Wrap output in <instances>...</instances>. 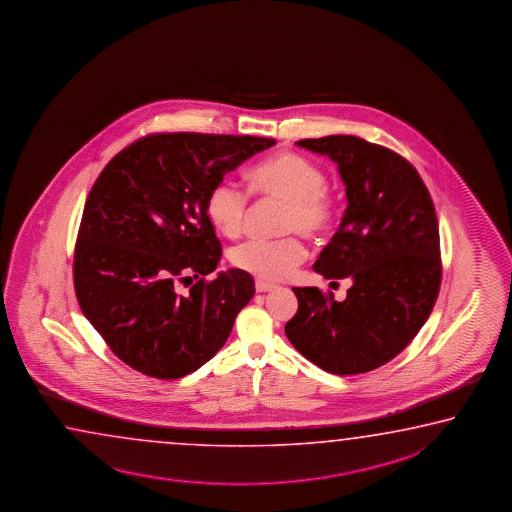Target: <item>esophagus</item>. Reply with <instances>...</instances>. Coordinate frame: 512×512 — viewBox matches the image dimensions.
Wrapping results in <instances>:
<instances>
[{"mask_svg": "<svg viewBox=\"0 0 512 512\" xmlns=\"http://www.w3.org/2000/svg\"><path fill=\"white\" fill-rule=\"evenodd\" d=\"M276 288V285H272V283H265V281H261V279H258L256 281V292H270V290H274Z\"/></svg>", "mask_w": 512, "mask_h": 512, "instance_id": "esophagus-1", "label": "esophagus"}]
</instances>
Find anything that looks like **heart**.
I'll use <instances>...</instances> for the list:
<instances>
[{"label":"heart","instance_id":"1","mask_svg":"<svg viewBox=\"0 0 512 512\" xmlns=\"http://www.w3.org/2000/svg\"><path fill=\"white\" fill-rule=\"evenodd\" d=\"M252 193L285 200L283 231H297L308 238L330 233L338 215V200L326 186V175L310 159L299 154H278L252 166L249 172ZM249 208V193L229 179L218 181L206 197V215L218 233L236 238L242 233L243 218ZM306 247L297 234L278 240H249L231 251L236 269L249 272L261 281H279L303 263Z\"/></svg>","mask_w":512,"mask_h":512}]
</instances>
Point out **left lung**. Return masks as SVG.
<instances>
[{"instance_id": "obj_1", "label": "left lung", "mask_w": 512, "mask_h": 512, "mask_svg": "<svg viewBox=\"0 0 512 512\" xmlns=\"http://www.w3.org/2000/svg\"><path fill=\"white\" fill-rule=\"evenodd\" d=\"M295 145L330 157L346 184L344 217L313 270L353 285L342 303L317 286L294 288L299 308L286 337L328 373H369L399 355L434 310L442 274L434 202L390 148L342 134Z\"/></svg>"}]
</instances>
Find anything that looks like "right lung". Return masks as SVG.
Returning <instances> with one entry per match:
<instances>
[{"label": "right lung", "instance_id": "add662e5", "mask_svg": "<svg viewBox=\"0 0 512 512\" xmlns=\"http://www.w3.org/2000/svg\"><path fill=\"white\" fill-rule=\"evenodd\" d=\"M272 145L254 136L150 134L98 175L78 229L73 283L87 321L132 369L177 380L226 344L256 290L240 269L206 281L222 256L206 197ZM181 284L191 286L188 295Z\"/></svg>", "mask_w": 512, "mask_h": 512}]
</instances>
